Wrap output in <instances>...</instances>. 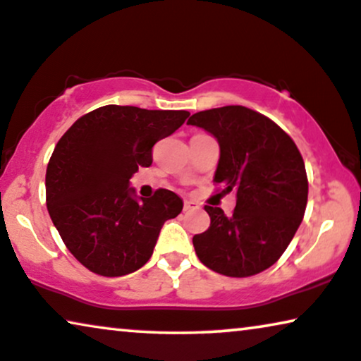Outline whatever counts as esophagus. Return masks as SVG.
Wrapping results in <instances>:
<instances>
[{
  "mask_svg": "<svg viewBox=\"0 0 361 361\" xmlns=\"http://www.w3.org/2000/svg\"><path fill=\"white\" fill-rule=\"evenodd\" d=\"M200 206L198 203H195V201H185L183 204V211H191V209H198Z\"/></svg>",
  "mask_w": 361,
  "mask_h": 361,
  "instance_id": "1",
  "label": "esophagus"
}]
</instances>
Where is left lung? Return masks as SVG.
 I'll list each match as a JSON object with an SVG mask.
<instances>
[{
    "label": "left lung",
    "instance_id": "obj_1",
    "mask_svg": "<svg viewBox=\"0 0 361 361\" xmlns=\"http://www.w3.org/2000/svg\"><path fill=\"white\" fill-rule=\"evenodd\" d=\"M188 123L216 137L221 155L213 181L221 193L236 191L231 216L204 206L211 224L193 238L196 256L223 276H256L279 261L304 218V158L276 122L243 105L203 110Z\"/></svg>",
    "mask_w": 361,
    "mask_h": 361
}]
</instances>
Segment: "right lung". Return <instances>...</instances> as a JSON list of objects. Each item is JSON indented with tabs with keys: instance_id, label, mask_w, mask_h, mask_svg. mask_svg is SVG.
<instances>
[{
	"instance_id": "1",
	"label": "right lung",
	"mask_w": 361,
	"mask_h": 361,
	"mask_svg": "<svg viewBox=\"0 0 361 361\" xmlns=\"http://www.w3.org/2000/svg\"><path fill=\"white\" fill-rule=\"evenodd\" d=\"M190 112L104 105L77 118L52 152L46 204L62 241L90 272L120 277L152 257L166 219L183 201L160 188L138 201L128 180L150 166L153 145L178 130Z\"/></svg>"
}]
</instances>
